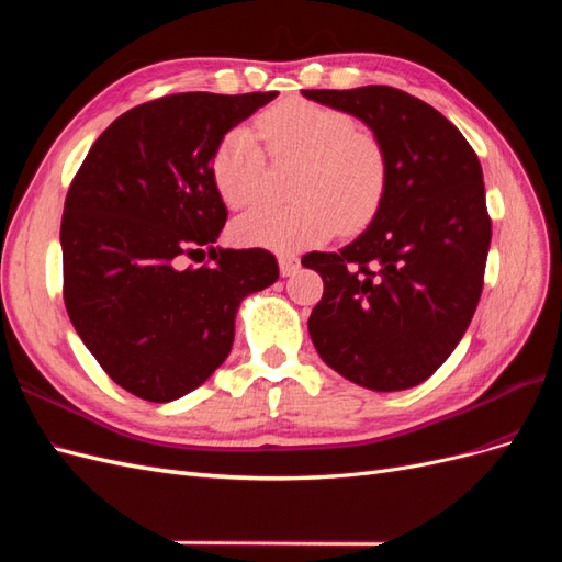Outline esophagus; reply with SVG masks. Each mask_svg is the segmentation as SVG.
I'll list each match as a JSON object with an SVG mask.
<instances>
[{"mask_svg": "<svg viewBox=\"0 0 562 562\" xmlns=\"http://www.w3.org/2000/svg\"><path fill=\"white\" fill-rule=\"evenodd\" d=\"M300 267V260L295 258V255H288V252H281L279 255V269H281V277H293L295 271Z\"/></svg>", "mask_w": 562, "mask_h": 562, "instance_id": "obj_1", "label": "esophagus"}]
</instances>
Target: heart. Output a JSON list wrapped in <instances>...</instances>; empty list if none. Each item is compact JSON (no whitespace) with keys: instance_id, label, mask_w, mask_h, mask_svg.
Masks as SVG:
<instances>
[{"instance_id":"b5f03b06","label":"heart","mask_w":562,"mask_h":562,"mask_svg":"<svg viewBox=\"0 0 562 562\" xmlns=\"http://www.w3.org/2000/svg\"><path fill=\"white\" fill-rule=\"evenodd\" d=\"M258 131L274 159H300L288 206L262 203L236 220L234 236L246 246L293 252L326 241L335 232L370 223L386 192V155L375 135L356 131L339 110L283 100L258 119ZM213 178L232 209L260 196L265 149L250 128L236 126L220 138Z\"/></svg>"}]
</instances>
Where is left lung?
<instances>
[{
  "label": "left lung",
  "mask_w": 562,
  "mask_h": 562,
  "mask_svg": "<svg viewBox=\"0 0 562 562\" xmlns=\"http://www.w3.org/2000/svg\"><path fill=\"white\" fill-rule=\"evenodd\" d=\"M302 95L361 119L389 168L366 232L337 252L302 258L323 279L312 342L353 384L411 389L446 363L479 307L492 236L481 161L454 124L405 91Z\"/></svg>",
  "instance_id": "8db88e82"
}]
</instances>
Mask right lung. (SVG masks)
Masks as SVG:
<instances>
[{"instance_id":"obj_1","label":"right lung","mask_w":562,"mask_h":562,"mask_svg":"<svg viewBox=\"0 0 562 562\" xmlns=\"http://www.w3.org/2000/svg\"><path fill=\"white\" fill-rule=\"evenodd\" d=\"M279 93H176L124 112L65 199L63 297L77 335L128 394L168 403L225 363L239 304L279 279L265 248H213L227 209L223 135ZM210 250L213 266L182 268Z\"/></svg>"}]
</instances>
